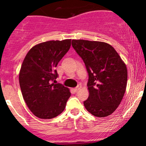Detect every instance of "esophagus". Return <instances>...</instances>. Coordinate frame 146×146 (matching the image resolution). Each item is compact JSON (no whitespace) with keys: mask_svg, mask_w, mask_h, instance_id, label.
I'll use <instances>...</instances> for the list:
<instances>
[{"mask_svg":"<svg viewBox=\"0 0 146 146\" xmlns=\"http://www.w3.org/2000/svg\"><path fill=\"white\" fill-rule=\"evenodd\" d=\"M81 87H82V86H81V85H79L77 87V88H74V92H77V91H78L79 90H80V88H81Z\"/></svg>","mask_w":146,"mask_h":146,"instance_id":"1","label":"esophagus"}]
</instances>
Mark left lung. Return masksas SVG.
Returning a JSON list of instances; mask_svg holds the SVG:
<instances>
[{
  "label": "left lung",
  "mask_w": 146,
  "mask_h": 146,
  "mask_svg": "<svg viewBox=\"0 0 146 146\" xmlns=\"http://www.w3.org/2000/svg\"><path fill=\"white\" fill-rule=\"evenodd\" d=\"M72 45L83 60L89 76L85 109L95 117L109 116L117 109L126 90V65L106 42L72 40Z\"/></svg>",
  "instance_id": "8db88e82"
}]
</instances>
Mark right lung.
<instances>
[{"label":"right lung","instance_id":"obj_1","mask_svg":"<svg viewBox=\"0 0 146 146\" xmlns=\"http://www.w3.org/2000/svg\"><path fill=\"white\" fill-rule=\"evenodd\" d=\"M70 46V39L41 42L29 50L21 64L19 80L22 96L38 118H54L66 107L71 93L61 84H55V69Z\"/></svg>","mask_w":146,"mask_h":146}]
</instances>
